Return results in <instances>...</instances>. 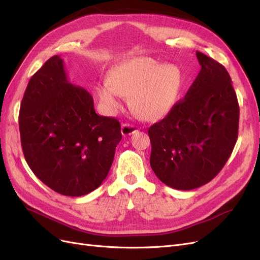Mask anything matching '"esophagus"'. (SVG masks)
<instances>
[{
  "instance_id": "34e87169",
  "label": "esophagus",
  "mask_w": 260,
  "mask_h": 260,
  "mask_svg": "<svg viewBox=\"0 0 260 260\" xmlns=\"http://www.w3.org/2000/svg\"><path fill=\"white\" fill-rule=\"evenodd\" d=\"M138 131V128L136 125L130 124V123H123L121 127V133L122 136H131L133 133H136Z\"/></svg>"
}]
</instances>
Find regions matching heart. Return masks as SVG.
<instances>
[{
    "label": "heart",
    "instance_id": "heart-1",
    "mask_svg": "<svg viewBox=\"0 0 260 260\" xmlns=\"http://www.w3.org/2000/svg\"><path fill=\"white\" fill-rule=\"evenodd\" d=\"M185 76L179 66L161 64L147 56L121 62L98 86V95L107 108L115 111L124 96H132L137 114L146 120H157L175 107L183 90Z\"/></svg>",
    "mask_w": 260,
    "mask_h": 260
}]
</instances>
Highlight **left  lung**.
I'll return each instance as SVG.
<instances>
[{
	"label": "left lung",
	"instance_id": "obj_1",
	"mask_svg": "<svg viewBox=\"0 0 260 260\" xmlns=\"http://www.w3.org/2000/svg\"><path fill=\"white\" fill-rule=\"evenodd\" d=\"M201 72L191 88L148 129L149 164L156 177L177 190L208 183L224 166L238 140L240 108L226 69L196 52Z\"/></svg>",
	"mask_w": 260,
	"mask_h": 260
}]
</instances>
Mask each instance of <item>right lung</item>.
Segmentation results:
<instances>
[{
  "label": "right lung",
  "mask_w": 260,
  "mask_h": 260,
  "mask_svg": "<svg viewBox=\"0 0 260 260\" xmlns=\"http://www.w3.org/2000/svg\"><path fill=\"white\" fill-rule=\"evenodd\" d=\"M18 122L28 166L66 196H82L102 184L122 137L119 121L98 115L91 94L68 81L58 55L31 77Z\"/></svg>",
  "instance_id": "add662e5"
}]
</instances>
